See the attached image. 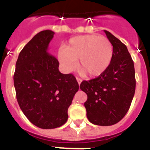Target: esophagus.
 <instances>
[{
	"instance_id": "34e87169",
	"label": "esophagus",
	"mask_w": 150,
	"mask_h": 150,
	"mask_svg": "<svg viewBox=\"0 0 150 150\" xmlns=\"http://www.w3.org/2000/svg\"><path fill=\"white\" fill-rule=\"evenodd\" d=\"M76 79H77V81H78V84H80L82 81V79H81L80 78H76Z\"/></svg>"
}]
</instances>
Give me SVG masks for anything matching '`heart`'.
<instances>
[{
  "label": "heart",
  "instance_id": "obj_1",
  "mask_svg": "<svg viewBox=\"0 0 150 150\" xmlns=\"http://www.w3.org/2000/svg\"><path fill=\"white\" fill-rule=\"evenodd\" d=\"M113 56L110 40L95 34L73 37L57 51V58L66 71L75 69L78 59L79 70L90 77L102 75L110 67Z\"/></svg>",
  "mask_w": 150,
  "mask_h": 150
}]
</instances>
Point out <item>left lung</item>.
Here are the masks:
<instances>
[{
  "label": "left lung",
  "mask_w": 150,
  "mask_h": 150,
  "mask_svg": "<svg viewBox=\"0 0 150 150\" xmlns=\"http://www.w3.org/2000/svg\"><path fill=\"white\" fill-rule=\"evenodd\" d=\"M114 48L111 63L102 75L83 81L80 88L87 95L84 102L91 123L108 126L122 120L130 108L135 92L134 62L127 47L107 30H104Z\"/></svg>",
  "instance_id": "8db88e82"
}]
</instances>
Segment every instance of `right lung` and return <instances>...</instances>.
I'll use <instances>...</instances> for the list:
<instances>
[{"mask_svg": "<svg viewBox=\"0 0 150 150\" xmlns=\"http://www.w3.org/2000/svg\"><path fill=\"white\" fill-rule=\"evenodd\" d=\"M54 33L46 30L33 36L20 52L13 80L16 98L27 118L40 129L60 127L79 89L72 74H62L59 62L47 52Z\"/></svg>", "mask_w": 150, "mask_h": 150, "instance_id": "add662e5", "label": "right lung"}]
</instances>
